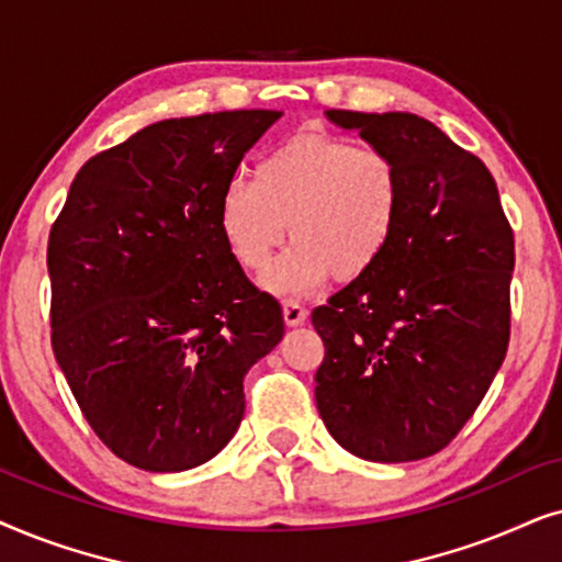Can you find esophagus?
Here are the masks:
<instances>
[{
    "instance_id": "obj_1",
    "label": "esophagus",
    "mask_w": 562,
    "mask_h": 562,
    "mask_svg": "<svg viewBox=\"0 0 562 562\" xmlns=\"http://www.w3.org/2000/svg\"><path fill=\"white\" fill-rule=\"evenodd\" d=\"M282 316H285V324L290 328H295V326H303L305 321H308V311H305L301 303L290 301V303L282 305Z\"/></svg>"
}]
</instances>
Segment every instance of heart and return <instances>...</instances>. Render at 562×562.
Returning a JSON list of instances; mask_svg holds the SVG:
<instances>
[{
    "label": "heart",
    "instance_id": "b5f03b06",
    "mask_svg": "<svg viewBox=\"0 0 562 562\" xmlns=\"http://www.w3.org/2000/svg\"><path fill=\"white\" fill-rule=\"evenodd\" d=\"M403 211V179L391 154L321 131L272 148L254 182L234 179L218 200V231L246 272L269 265L288 236L293 246L267 269L274 295H308L328 277L359 280L385 257Z\"/></svg>",
    "mask_w": 562,
    "mask_h": 562
}]
</instances>
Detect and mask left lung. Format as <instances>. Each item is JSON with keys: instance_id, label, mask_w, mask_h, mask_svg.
I'll return each instance as SVG.
<instances>
[{"instance_id": "1", "label": "left lung", "mask_w": 562, "mask_h": 562, "mask_svg": "<svg viewBox=\"0 0 562 562\" xmlns=\"http://www.w3.org/2000/svg\"><path fill=\"white\" fill-rule=\"evenodd\" d=\"M326 117L393 156L403 211L378 267L313 311L326 347L318 414L362 460L429 458L473 416L506 357L514 234L485 164L429 120Z\"/></svg>"}]
</instances>
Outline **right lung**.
Returning a JSON list of instances; mask_svg holds the SVG:
<instances>
[{
    "label": "right lung",
    "instance_id": "1",
    "mask_svg": "<svg viewBox=\"0 0 562 562\" xmlns=\"http://www.w3.org/2000/svg\"><path fill=\"white\" fill-rule=\"evenodd\" d=\"M282 117L234 110L146 125L89 159L48 238L50 341L81 414L128 465L179 473L244 418V375L285 321L231 257L218 200Z\"/></svg>",
    "mask_w": 562,
    "mask_h": 562
}]
</instances>
